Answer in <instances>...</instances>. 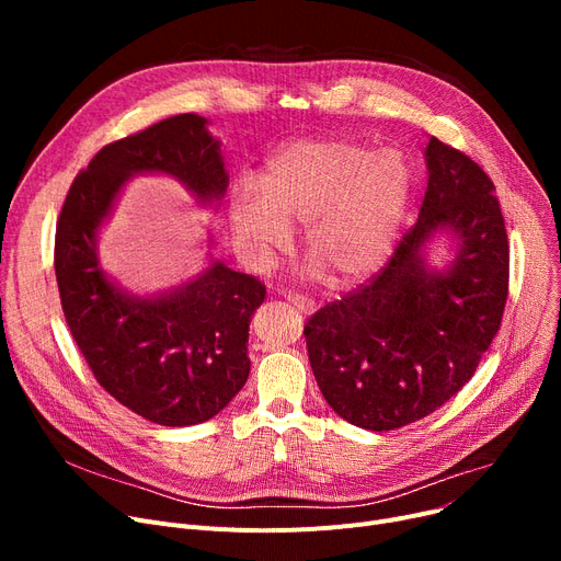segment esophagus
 <instances>
[{"label":"esophagus","mask_w":561,"mask_h":561,"mask_svg":"<svg viewBox=\"0 0 561 561\" xmlns=\"http://www.w3.org/2000/svg\"><path fill=\"white\" fill-rule=\"evenodd\" d=\"M293 307H298L302 313H313L316 311V305H313V300H309V298H305V296H300V293H288V298H286Z\"/></svg>","instance_id":"34e87169"}]
</instances>
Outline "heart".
<instances>
[{
	"label": "heart",
	"mask_w": 561,
	"mask_h": 561,
	"mask_svg": "<svg viewBox=\"0 0 561 561\" xmlns=\"http://www.w3.org/2000/svg\"><path fill=\"white\" fill-rule=\"evenodd\" d=\"M414 197V168L396 147L373 150L345 138L293 140L259 176H241L229 195V225L256 268L302 222L313 268L336 284H359L385 268Z\"/></svg>",
	"instance_id": "b5f03b06"
}]
</instances>
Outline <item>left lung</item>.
<instances>
[{
    "label": "left lung",
    "instance_id": "1",
    "mask_svg": "<svg viewBox=\"0 0 561 561\" xmlns=\"http://www.w3.org/2000/svg\"><path fill=\"white\" fill-rule=\"evenodd\" d=\"M423 157L416 227L368 286L305 325L320 393L343 421L373 432L421 421L461 391L507 302L510 245L493 182L434 136ZM440 244L449 254L438 264Z\"/></svg>",
    "mask_w": 561,
    "mask_h": 561
}]
</instances>
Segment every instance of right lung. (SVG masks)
<instances>
[{
	"label": "right lung",
	"mask_w": 561,
	"mask_h": 561,
	"mask_svg": "<svg viewBox=\"0 0 561 561\" xmlns=\"http://www.w3.org/2000/svg\"><path fill=\"white\" fill-rule=\"evenodd\" d=\"M220 147L197 113L115 140L77 174L56 225L58 293L83 359L117 402L165 427L214 419L245 387L248 332L265 288L216 259L209 236L197 275L134 293L106 273L100 233L138 174L172 176L197 206L216 211L229 186Z\"/></svg>",
	"instance_id": "add662e5"
}]
</instances>
